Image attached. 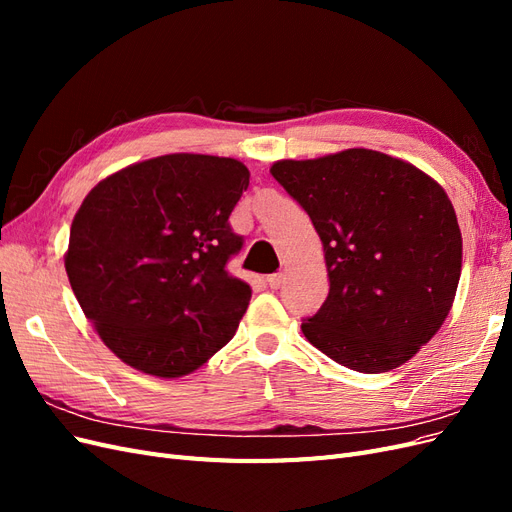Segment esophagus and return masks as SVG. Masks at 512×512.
<instances>
[{"label":"esophagus","mask_w":512,"mask_h":512,"mask_svg":"<svg viewBox=\"0 0 512 512\" xmlns=\"http://www.w3.org/2000/svg\"><path fill=\"white\" fill-rule=\"evenodd\" d=\"M282 282H284V273H271V275H267V284H269L273 290L280 288Z\"/></svg>","instance_id":"obj_1"}]
</instances>
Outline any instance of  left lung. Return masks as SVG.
Here are the masks:
<instances>
[{
  "mask_svg": "<svg viewBox=\"0 0 512 512\" xmlns=\"http://www.w3.org/2000/svg\"><path fill=\"white\" fill-rule=\"evenodd\" d=\"M271 175L307 211L327 260L329 297L301 324L307 342L361 374L410 361L451 312L461 275L442 185L374 149L280 160Z\"/></svg>",
  "mask_w": 512,
  "mask_h": 512,
  "instance_id": "1",
  "label": "left lung"
}]
</instances>
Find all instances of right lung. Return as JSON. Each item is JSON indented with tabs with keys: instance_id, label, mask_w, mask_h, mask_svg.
I'll return each instance as SVG.
<instances>
[{
	"instance_id": "1",
	"label": "right lung",
	"mask_w": 512,
	"mask_h": 512,
	"mask_svg": "<svg viewBox=\"0 0 512 512\" xmlns=\"http://www.w3.org/2000/svg\"><path fill=\"white\" fill-rule=\"evenodd\" d=\"M250 185L235 158L170 153L117 170L76 211L66 273L119 359L181 378L235 335L252 297L226 269L243 237L230 213Z\"/></svg>"
}]
</instances>
